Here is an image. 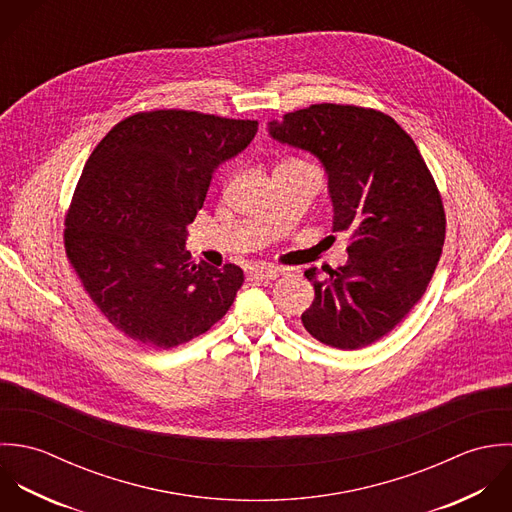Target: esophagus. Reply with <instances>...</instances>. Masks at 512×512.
<instances>
[{"instance_id": "34e87169", "label": "esophagus", "mask_w": 512, "mask_h": 512, "mask_svg": "<svg viewBox=\"0 0 512 512\" xmlns=\"http://www.w3.org/2000/svg\"><path fill=\"white\" fill-rule=\"evenodd\" d=\"M249 279H255V281H273L279 277V271L277 267H267V265H255L247 271Z\"/></svg>"}]
</instances>
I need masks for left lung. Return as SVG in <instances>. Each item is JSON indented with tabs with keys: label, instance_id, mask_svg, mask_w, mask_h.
Listing matches in <instances>:
<instances>
[{
	"label": "left lung",
	"instance_id": "1",
	"mask_svg": "<svg viewBox=\"0 0 512 512\" xmlns=\"http://www.w3.org/2000/svg\"><path fill=\"white\" fill-rule=\"evenodd\" d=\"M275 140L312 152L326 168L334 231L350 235L348 263L316 279L301 316L308 334L364 348L392 332L423 297L445 241L437 184L408 132L386 112L310 104L271 122Z\"/></svg>",
	"mask_w": 512,
	"mask_h": 512
}]
</instances>
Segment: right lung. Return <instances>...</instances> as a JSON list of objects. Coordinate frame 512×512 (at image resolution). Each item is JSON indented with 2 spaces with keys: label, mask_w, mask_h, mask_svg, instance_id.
Segmentation results:
<instances>
[{
  "label": "right lung",
  "mask_w": 512,
  "mask_h": 512,
  "mask_svg": "<svg viewBox=\"0 0 512 512\" xmlns=\"http://www.w3.org/2000/svg\"><path fill=\"white\" fill-rule=\"evenodd\" d=\"M257 120L156 108L114 124L89 156L65 213V251L104 318L130 340L168 350L207 332L235 301L237 265H196L186 227L217 166Z\"/></svg>",
  "instance_id": "obj_1"
}]
</instances>
